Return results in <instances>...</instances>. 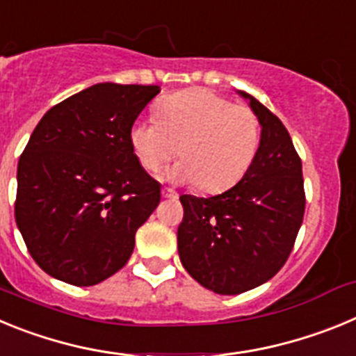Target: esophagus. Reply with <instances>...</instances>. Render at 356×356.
Wrapping results in <instances>:
<instances>
[{
  "instance_id": "esophagus-1",
  "label": "esophagus",
  "mask_w": 356,
  "mask_h": 356,
  "mask_svg": "<svg viewBox=\"0 0 356 356\" xmlns=\"http://www.w3.org/2000/svg\"><path fill=\"white\" fill-rule=\"evenodd\" d=\"M162 197H168V200H175V197H178V194H176L172 188L163 187L162 188Z\"/></svg>"
}]
</instances>
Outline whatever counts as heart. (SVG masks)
<instances>
[{"label":"heart","mask_w":356,"mask_h":356,"mask_svg":"<svg viewBox=\"0 0 356 356\" xmlns=\"http://www.w3.org/2000/svg\"><path fill=\"white\" fill-rule=\"evenodd\" d=\"M130 143L147 172H159L178 155L181 162L169 169V180L222 193L251 168L260 146V121L250 106L193 89L162 99L156 119L135 122Z\"/></svg>","instance_id":"obj_1"}]
</instances>
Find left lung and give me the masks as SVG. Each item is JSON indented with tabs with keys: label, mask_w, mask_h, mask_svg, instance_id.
I'll use <instances>...</instances> for the list:
<instances>
[{
	"label": "left lung",
	"mask_w": 356,
	"mask_h": 356,
	"mask_svg": "<svg viewBox=\"0 0 356 356\" xmlns=\"http://www.w3.org/2000/svg\"><path fill=\"white\" fill-rule=\"evenodd\" d=\"M250 99L262 127L259 153L237 185L212 197L180 196L178 253L185 271L217 294H241L287 262L303 222L301 159L284 122Z\"/></svg>",
	"instance_id": "obj_1"
}]
</instances>
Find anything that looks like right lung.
I'll return each mask as SVG.
<instances>
[{
    "label": "right lung",
    "instance_id": "obj_1",
    "mask_svg": "<svg viewBox=\"0 0 356 356\" xmlns=\"http://www.w3.org/2000/svg\"><path fill=\"white\" fill-rule=\"evenodd\" d=\"M159 85L96 83L49 108L17 165L15 222L42 271L89 287L130 259L160 203L130 130Z\"/></svg>",
    "mask_w": 356,
    "mask_h": 356
}]
</instances>
